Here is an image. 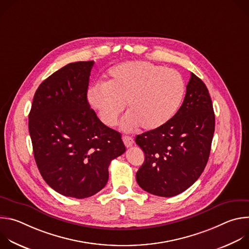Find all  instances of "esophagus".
<instances>
[{
    "label": "esophagus",
    "mask_w": 249,
    "mask_h": 249,
    "mask_svg": "<svg viewBox=\"0 0 249 249\" xmlns=\"http://www.w3.org/2000/svg\"><path fill=\"white\" fill-rule=\"evenodd\" d=\"M122 140H123L124 145H125L127 148L132 147L133 144H134V140H133V138L130 137V136H123V137H122Z\"/></svg>",
    "instance_id": "1"
}]
</instances>
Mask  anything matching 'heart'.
Returning a JSON list of instances; mask_svg holds the SVG:
<instances>
[{
	"instance_id": "1",
	"label": "heart",
	"mask_w": 249,
	"mask_h": 249,
	"mask_svg": "<svg viewBox=\"0 0 249 249\" xmlns=\"http://www.w3.org/2000/svg\"><path fill=\"white\" fill-rule=\"evenodd\" d=\"M185 91L182 76L172 69L147 61L117 65L108 72L106 83L91 85L87 100L106 127H114L127 104L130 111L121 127L132 131L162 127L178 110Z\"/></svg>"
}]
</instances>
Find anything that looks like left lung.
<instances>
[{
	"label": "left lung",
	"mask_w": 249,
	"mask_h": 249,
	"mask_svg": "<svg viewBox=\"0 0 249 249\" xmlns=\"http://www.w3.org/2000/svg\"><path fill=\"white\" fill-rule=\"evenodd\" d=\"M215 113L206 85L191 73L180 108L165 125L136 137L145 161L136 173L145 191L172 197L189 188L209 160Z\"/></svg>",
	"instance_id": "8db88e82"
}]
</instances>
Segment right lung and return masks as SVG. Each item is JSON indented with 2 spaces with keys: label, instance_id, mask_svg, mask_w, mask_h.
<instances>
[{
  "label": "right lung",
  "instance_id": "right-lung-1",
  "mask_svg": "<svg viewBox=\"0 0 249 249\" xmlns=\"http://www.w3.org/2000/svg\"><path fill=\"white\" fill-rule=\"evenodd\" d=\"M93 61L66 65L35 91L28 115L34 159L46 183L77 199L100 191L112 160L126 151L121 134L104 126L87 100Z\"/></svg>",
  "mask_w": 249,
  "mask_h": 249
}]
</instances>
